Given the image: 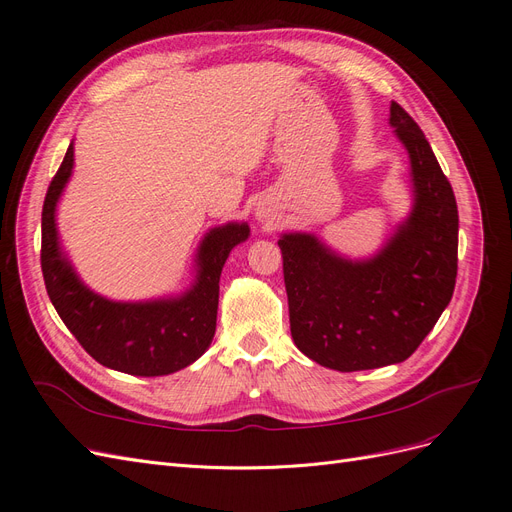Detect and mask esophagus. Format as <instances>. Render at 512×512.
<instances>
[{"label": "esophagus", "mask_w": 512, "mask_h": 512, "mask_svg": "<svg viewBox=\"0 0 512 512\" xmlns=\"http://www.w3.org/2000/svg\"><path fill=\"white\" fill-rule=\"evenodd\" d=\"M256 220L269 222V211H267V209H256Z\"/></svg>", "instance_id": "1"}]
</instances>
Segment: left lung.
I'll use <instances>...</instances> for the list:
<instances>
[{"label": "left lung", "instance_id": "1", "mask_svg": "<svg viewBox=\"0 0 512 512\" xmlns=\"http://www.w3.org/2000/svg\"><path fill=\"white\" fill-rule=\"evenodd\" d=\"M391 128L410 158L412 209L380 250L354 260L312 232H286L290 333L297 348L337 371L406 361L451 303L459 215L451 183L416 121L391 102Z\"/></svg>", "mask_w": 512, "mask_h": 512}]
</instances>
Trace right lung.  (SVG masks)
<instances>
[{
	"label": "right lung",
	"mask_w": 512,
	"mask_h": 512,
	"mask_svg": "<svg viewBox=\"0 0 512 512\" xmlns=\"http://www.w3.org/2000/svg\"><path fill=\"white\" fill-rule=\"evenodd\" d=\"M74 168V143L42 207V275L70 333L94 359L130 376H168L205 354L215 335L220 275L232 247L250 237L247 222L211 228L194 258L190 288L147 301H113L91 290L72 267L57 230V203Z\"/></svg>",
	"instance_id": "right-lung-1"
}]
</instances>
